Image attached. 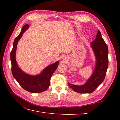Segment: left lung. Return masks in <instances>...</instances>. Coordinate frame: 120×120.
Here are the masks:
<instances>
[{
	"instance_id": "8db88e82",
	"label": "left lung",
	"mask_w": 120,
	"mask_h": 120,
	"mask_svg": "<svg viewBox=\"0 0 120 120\" xmlns=\"http://www.w3.org/2000/svg\"><path fill=\"white\" fill-rule=\"evenodd\" d=\"M91 47L96 58V67L91 77L82 86L72 85L68 82L70 88L79 93H93L104 81L106 76L109 63L108 48L99 30L96 38L91 42Z\"/></svg>"
}]
</instances>
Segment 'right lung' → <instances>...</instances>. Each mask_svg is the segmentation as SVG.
Here are the masks:
<instances>
[{"label": "right lung", "mask_w": 120, "mask_h": 120, "mask_svg": "<svg viewBox=\"0 0 120 120\" xmlns=\"http://www.w3.org/2000/svg\"><path fill=\"white\" fill-rule=\"evenodd\" d=\"M29 25L25 24L21 29L19 34L15 38L13 43V48L10 52V60L11 63V71L13 77L22 88L27 91L37 93L45 91L49 85L50 78L59 66V61L50 64L43 70L41 74L37 75H31L24 73L18 67L15 59L17 43L21 38L24 31Z\"/></svg>", "instance_id": "1"}]
</instances>
